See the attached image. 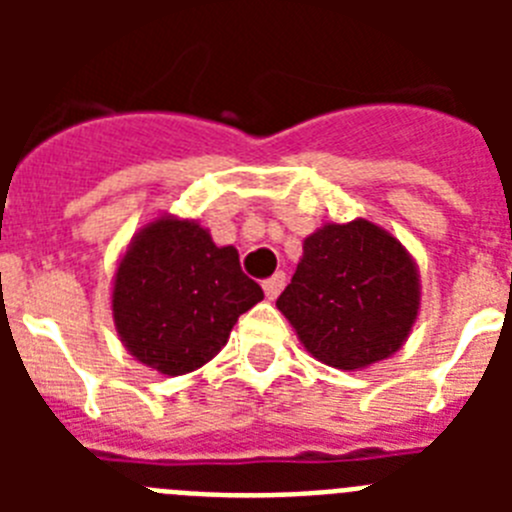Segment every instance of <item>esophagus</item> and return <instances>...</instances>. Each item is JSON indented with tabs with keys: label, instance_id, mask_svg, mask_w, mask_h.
Wrapping results in <instances>:
<instances>
[{
	"label": "esophagus",
	"instance_id": "esophagus-1",
	"mask_svg": "<svg viewBox=\"0 0 512 512\" xmlns=\"http://www.w3.org/2000/svg\"><path fill=\"white\" fill-rule=\"evenodd\" d=\"M284 282H287V277H284L282 271H277L274 277L266 279V282H264V295H266V300H277L279 292H282V289H284Z\"/></svg>",
	"mask_w": 512,
	"mask_h": 512
}]
</instances>
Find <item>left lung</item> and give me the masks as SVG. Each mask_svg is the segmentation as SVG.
<instances>
[{
    "instance_id": "obj_1",
    "label": "left lung",
    "mask_w": 512,
    "mask_h": 512,
    "mask_svg": "<svg viewBox=\"0 0 512 512\" xmlns=\"http://www.w3.org/2000/svg\"><path fill=\"white\" fill-rule=\"evenodd\" d=\"M277 307L312 359L361 372L408 341L420 312V271L382 225L364 217L323 223L302 243Z\"/></svg>"
}]
</instances>
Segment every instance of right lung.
Wrapping results in <instances>:
<instances>
[{
  "label": "right lung",
  "instance_id": "obj_1",
  "mask_svg": "<svg viewBox=\"0 0 512 512\" xmlns=\"http://www.w3.org/2000/svg\"><path fill=\"white\" fill-rule=\"evenodd\" d=\"M264 292L233 246L200 220L164 212L135 230L112 274V320L128 354L166 377L197 372Z\"/></svg>",
  "mask_w": 512,
  "mask_h": 512
}]
</instances>
